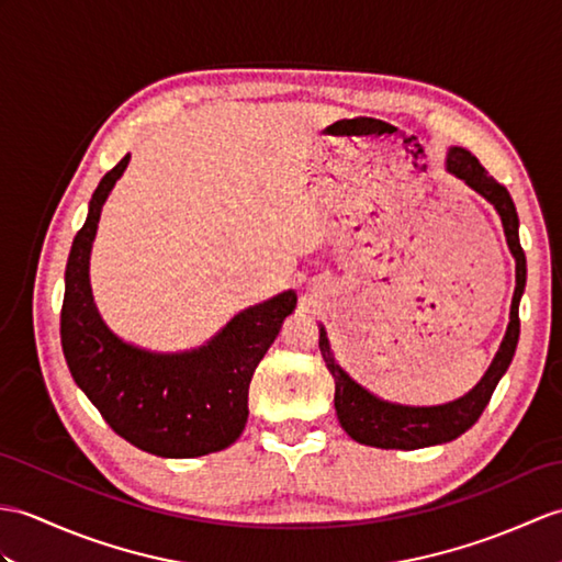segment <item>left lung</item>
<instances>
[{"label": "left lung", "mask_w": 562, "mask_h": 562, "mask_svg": "<svg viewBox=\"0 0 562 562\" xmlns=\"http://www.w3.org/2000/svg\"><path fill=\"white\" fill-rule=\"evenodd\" d=\"M448 169L454 177H460L474 191L484 195L486 201H491L503 220L507 246H510L517 260V286L510 308V325H507L505 340L486 375L481 378V383L469 395L440 404V407H402V404H390L373 397L337 367L330 355L328 337H325V330L321 328L318 347L325 359V367H328L335 378L337 419H340L347 434L357 442H363V446L383 450H419L428 446H440V442H450L462 436L484 414L495 385H498L515 357L519 340V299L527 282V258L519 244V220L515 203L510 199V191L498 184L469 150L452 148L448 153Z\"/></svg>", "instance_id": "left-lung-1"}]
</instances>
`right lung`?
Returning a JSON list of instances; mask_svg holds the SVG:
<instances>
[{"instance_id": "add662e5", "label": "right lung", "mask_w": 562, "mask_h": 562, "mask_svg": "<svg viewBox=\"0 0 562 562\" xmlns=\"http://www.w3.org/2000/svg\"><path fill=\"white\" fill-rule=\"evenodd\" d=\"M128 165L116 162L90 199L67 263L61 349L76 385L116 436L158 458H201L229 448L249 416V383L296 306L294 292L239 313L211 345L187 355H150L124 345L98 316L88 260L102 203Z\"/></svg>"}]
</instances>
